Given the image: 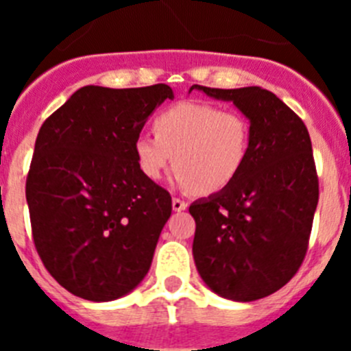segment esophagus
<instances>
[{
    "label": "esophagus",
    "mask_w": 351,
    "mask_h": 351,
    "mask_svg": "<svg viewBox=\"0 0 351 351\" xmlns=\"http://www.w3.org/2000/svg\"><path fill=\"white\" fill-rule=\"evenodd\" d=\"M186 207H188V204H186L184 200H181V198H172V209L176 210V213H181Z\"/></svg>",
    "instance_id": "obj_1"
}]
</instances>
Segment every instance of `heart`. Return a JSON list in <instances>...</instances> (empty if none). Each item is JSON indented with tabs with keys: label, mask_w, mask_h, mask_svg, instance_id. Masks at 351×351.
I'll use <instances>...</instances> for the list:
<instances>
[{
	"label": "heart",
	"mask_w": 351,
	"mask_h": 351,
	"mask_svg": "<svg viewBox=\"0 0 351 351\" xmlns=\"http://www.w3.org/2000/svg\"><path fill=\"white\" fill-rule=\"evenodd\" d=\"M153 133L133 142L137 165L149 181H160L176 163V182L184 190L213 195L243 172L251 151V123L237 110L207 101H179L161 110Z\"/></svg>",
	"instance_id": "heart-1"
}]
</instances>
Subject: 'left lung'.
Masks as SVG:
<instances>
[{
  "label": "left lung",
  "mask_w": 351,
  "mask_h": 351,
  "mask_svg": "<svg viewBox=\"0 0 351 351\" xmlns=\"http://www.w3.org/2000/svg\"><path fill=\"white\" fill-rule=\"evenodd\" d=\"M193 89L232 101L251 123L243 172L228 188L190 206L195 265L223 299H263L293 278L308 251L318 204L311 138L302 119L267 89Z\"/></svg>",
  "instance_id": "1"
}]
</instances>
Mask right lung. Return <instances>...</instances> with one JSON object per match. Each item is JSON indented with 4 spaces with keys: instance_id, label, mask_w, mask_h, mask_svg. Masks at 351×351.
I'll return each mask as SVG.
<instances>
[{
    "instance_id": "1",
    "label": "right lung",
    "mask_w": 351,
    "mask_h": 351,
    "mask_svg": "<svg viewBox=\"0 0 351 351\" xmlns=\"http://www.w3.org/2000/svg\"><path fill=\"white\" fill-rule=\"evenodd\" d=\"M172 98L167 84L84 86L40 128L26 181L33 241L52 278L80 299H119L151 267L172 198L141 172L133 142Z\"/></svg>"
}]
</instances>
